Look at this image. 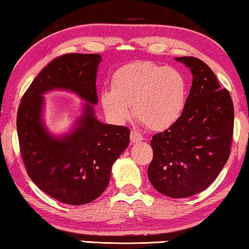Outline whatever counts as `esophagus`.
Wrapping results in <instances>:
<instances>
[{"label": "esophagus", "instance_id": "1", "mask_svg": "<svg viewBox=\"0 0 249 249\" xmlns=\"http://www.w3.org/2000/svg\"><path fill=\"white\" fill-rule=\"evenodd\" d=\"M129 138H131V142H133V143L141 142L142 140H143L142 134H141V133H140V132H138V131H133V132H131V136H129Z\"/></svg>", "mask_w": 249, "mask_h": 249}]
</instances>
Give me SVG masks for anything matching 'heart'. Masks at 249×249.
I'll use <instances>...</instances> for the list:
<instances>
[{"instance_id":"b5f03b06","label":"heart","mask_w":249,"mask_h":249,"mask_svg":"<svg viewBox=\"0 0 249 249\" xmlns=\"http://www.w3.org/2000/svg\"><path fill=\"white\" fill-rule=\"evenodd\" d=\"M113 88L100 92V103L108 117L125 123L135 116L150 129L169 128L183 114L187 97L184 75L174 68L151 62L126 64L114 73Z\"/></svg>"}]
</instances>
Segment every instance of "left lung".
I'll use <instances>...</instances> for the list:
<instances>
[{"mask_svg":"<svg viewBox=\"0 0 249 249\" xmlns=\"http://www.w3.org/2000/svg\"><path fill=\"white\" fill-rule=\"evenodd\" d=\"M191 70L193 82L183 114L164 132L153 135L148 168L159 193L183 198L201 193L222 170L230 155L233 105L211 69L201 59L176 57Z\"/></svg>","mask_w":249,"mask_h":249,"instance_id":"8db88e82","label":"left lung"}]
</instances>
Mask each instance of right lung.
<instances>
[{
	"instance_id": "obj_1",
	"label": "right lung",
	"mask_w": 249,
	"mask_h": 249,
	"mask_svg": "<svg viewBox=\"0 0 249 249\" xmlns=\"http://www.w3.org/2000/svg\"><path fill=\"white\" fill-rule=\"evenodd\" d=\"M99 54H65L41 70L21 99L17 129L27 173L38 188L70 205L92 202L104 193L111 167L129 144L125 126L101 123L94 115ZM66 89L86 101L69 133L55 137L43 124L42 94Z\"/></svg>"
}]
</instances>
